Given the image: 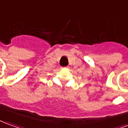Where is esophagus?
I'll use <instances>...</instances> for the list:
<instances>
[{"instance_id":"34e87169","label":"esophagus","mask_w":128,"mask_h":128,"mask_svg":"<svg viewBox=\"0 0 128 128\" xmlns=\"http://www.w3.org/2000/svg\"><path fill=\"white\" fill-rule=\"evenodd\" d=\"M68 68V67H65V68Z\"/></svg>"}]
</instances>
